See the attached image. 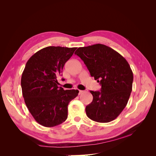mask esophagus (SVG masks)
I'll list each match as a JSON object with an SVG mask.
<instances>
[{
	"mask_svg": "<svg viewBox=\"0 0 156 156\" xmlns=\"http://www.w3.org/2000/svg\"><path fill=\"white\" fill-rule=\"evenodd\" d=\"M83 92H84L83 90H79V95H80V94H81Z\"/></svg>",
	"mask_w": 156,
	"mask_h": 156,
	"instance_id": "1",
	"label": "esophagus"
}]
</instances>
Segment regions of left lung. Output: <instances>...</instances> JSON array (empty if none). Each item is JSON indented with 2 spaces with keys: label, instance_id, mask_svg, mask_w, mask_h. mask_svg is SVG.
<instances>
[{
  "label": "left lung",
  "instance_id": "left-lung-1",
  "mask_svg": "<svg viewBox=\"0 0 156 156\" xmlns=\"http://www.w3.org/2000/svg\"><path fill=\"white\" fill-rule=\"evenodd\" d=\"M75 55L101 86L100 91L90 92L93 100L86 107L87 116L101 123L114 120L126 106L132 90L133 75L130 66L118 52L100 44L79 48Z\"/></svg>",
  "mask_w": 156,
  "mask_h": 156
}]
</instances>
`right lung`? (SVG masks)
Masks as SVG:
<instances>
[{
	"mask_svg": "<svg viewBox=\"0 0 156 156\" xmlns=\"http://www.w3.org/2000/svg\"><path fill=\"white\" fill-rule=\"evenodd\" d=\"M76 49L47 47L27 61L21 81L23 96L30 114L41 126L62 124L68 118L69 103L78 95V90L58 87L56 79Z\"/></svg>",
	"mask_w": 156,
	"mask_h": 156,
	"instance_id": "add662e5",
	"label": "right lung"
}]
</instances>
